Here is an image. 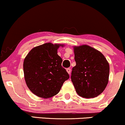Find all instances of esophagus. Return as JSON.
Segmentation results:
<instances>
[{
  "label": "esophagus",
  "instance_id": "esophagus-1",
  "mask_svg": "<svg viewBox=\"0 0 125 125\" xmlns=\"http://www.w3.org/2000/svg\"><path fill=\"white\" fill-rule=\"evenodd\" d=\"M66 71L67 72V73H68L69 74H70V73H71V69L70 68H67L66 69Z\"/></svg>",
  "mask_w": 125,
  "mask_h": 125
}]
</instances>
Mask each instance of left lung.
I'll list each match as a JSON object with an SVG mask.
<instances>
[{
	"mask_svg": "<svg viewBox=\"0 0 125 125\" xmlns=\"http://www.w3.org/2000/svg\"><path fill=\"white\" fill-rule=\"evenodd\" d=\"M76 66L71 80L76 92L84 98H94L104 92L108 83L109 65L102 53L87 45L74 47Z\"/></svg>",
	"mask_w": 125,
	"mask_h": 125,
	"instance_id": "1",
	"label": "left lung"
}]
</instances>
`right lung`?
I'll use <instances>...</instances> for the list:
<instances>
[{
  "label": "right lung",
  "mask_w": 125,
  "mask_h": 125,
  "mask_svg": "<svg viewBox=\"0 0 125 125\" xmlns=\"http://www.w3.org/2000/svg\"><path fill=\"white\" fill-rule=\"evenodd\" d=\"M61 44L47 43L33 48L23 62L25 79L30 90L36 96L48 98L59 92L69 75L62 66L58 53Z\"/></svg>",
  "instance_id": "obj_1"
}]
</instances>
